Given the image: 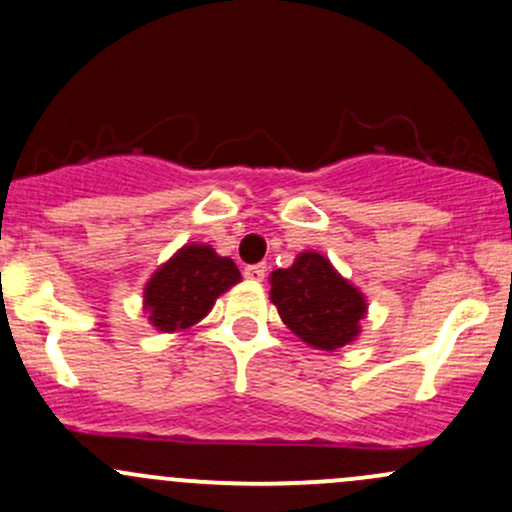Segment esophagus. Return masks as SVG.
Masks as SVG:
<instances>
[{
    "mask_svg": "<svg viewBox=\"0 0 512 512\" xmlns=\"http://www.w3.org/2000/svg\"><path fill=\"white\" fill-rule=\"evenodd\" d=\"M242 274H245V279H250V282H262L267 274V267L265 265H250L242 270Z\"/></svg>",
    "mask_w": 512,
    "mask_h": 512,
    "instance_id": "esophagus-1",
    "label": "esophagus"
}]
</instances>
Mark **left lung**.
<instances>
[{
  "label": "left lung",
  "instance_id": "8db88e82",
  "mask_svg": "<svg viewBox=\"0 0 512 512\" xmlns=\"http://www.w3.org/2000/svg\"><path fill=\"white\" fill-rule=\"evenodd\" d=\"M270 299L294 336L316 351H338L360 336L365 294L321 252H299L287 270H274Z\"/></svg>",
  "mask_w": 512,
  "mask_h": 512
}]
</instances>
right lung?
Instances as JSON below:
<instances>
[{"mask_svg":"<svg viewBox=\"0 0 512 512\" xmlns=\"http://www.w3.org/2000/svg\"><path fill=\"white\" fill-rule=\"evenodd\" d=\"M240 279L230 257H220L206 242H188L144 284V314L161 333L186 331L208 316L215 299Z\"/></svg>","mask_w":512,"mask_h":512,"instance_id":"right-lung-1","label":"right lung"}]
</instances>
